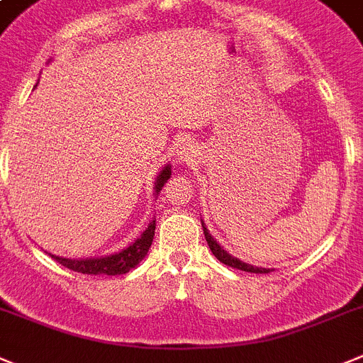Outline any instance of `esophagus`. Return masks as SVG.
I'll return each mask as SVG.
<instances>
[{
	"instance_id": "34e87169",
	"label": "esophagus",
	"mask_w": 363,
	"mask_h": 363,
	"mask_svg": "<svg viewBox=\"0 0 363 363\" xmlns=\"http://www.w3.org/2000/svg\"><path fill=\"white\" fill-rule=\"evenodd\" d=\"M192 158H194V149H192V145H187V144L182 145L178 151V160L189 164V162H192Z\"/></svg>"
}]
</instances>
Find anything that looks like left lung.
<instances>
[{"instance_id":"1","label":"left lung","mask_w":363,"mask_h":363,"mask_svg":"<svg viewBox=\"0 0 363 363\" xmlns=\"http://www.w3.org/2000/svg\"><path fill=\"white\" fill-rule=\"evenodd\" d=\"M201 227H203V234H205V239H207L208 247H211L212 254L216 255V257L219 259V261L223 262V264L227 266H232V268H238V270H242V272H250V274H268V268H257V266H252V264H247V262L239 261V259L232 257L230 254H227V252L223 250L221 247L218 245V241H216L214 238H212L211 234H208L207 227H205L203 223H201Z\"/></svg>"}]
</instances>
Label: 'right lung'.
Wrapping results in <instances>:
<instances>
[{
    "label": "right lung",
    "instance_id": "right-lung-1",
    "mask_svg": "<svg viewBox=\"0 0 363 363\" xmlns=\"http://www.w3.org/2000/svg\"><path fill=\"white\" fill-rule=\"evenodd\" d=\"M171 178V165L164 169V171L158 174V179H156V194H160L162 187L167 184V179ZM155 228L156 221L152 219L149 223V227L145 228L144 234L136 239L133 245H129L125 250L118 252V254L106 255V257H91V259H65L57 257V255H52L59 264H62L65 268H69L73 272H79V274H88V275H122L128 274L131 268H135L142 259L145 257L147 250L151 248L152 238H155Z\"/></svg>",
    "mask_w": 363,
    "mask_h": 363
}]
</instances>
